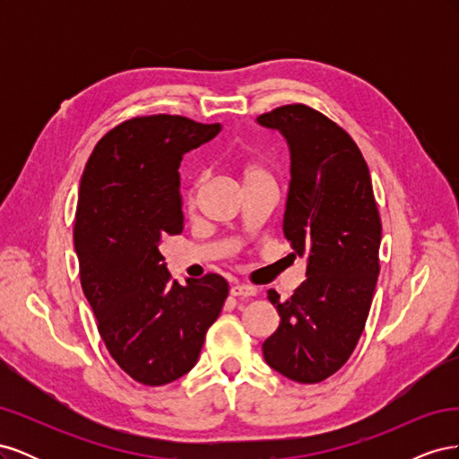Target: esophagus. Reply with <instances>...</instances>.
<instances>
[{"mask_svg": "<svg viewBox=\"0 0 459 459\" xmlns=\"http://www.w3.org/2000/svg\"><path fill=\"white\" fill-rule=\"evenodd\" d=\"M231 297H255L256 295V289L251 285H243V283H235L230 289Z\"/></svg>", "mask_w": 459, "mask_h": 459, "instance_id": "esophagus-1", "label": "esophagus"}]
</instances>
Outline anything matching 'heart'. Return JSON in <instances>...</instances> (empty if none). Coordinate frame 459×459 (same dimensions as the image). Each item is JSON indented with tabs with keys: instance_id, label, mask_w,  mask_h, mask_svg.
I'll return each instance as SVG.
<instances>
[{
	"instance_id": "1",
	"label": "heart",
	"mask_w": 459,
	"mask_h": 459,
	"mask_svg": "<svg viewBox=\"0 0 459 459\" xmlns=\"http://www.w3.org/2000/svg\"><path fill=\"white\" fill-rule=\"evenodd\" d=\"M241 176H243V184H248V182H255V179H258V178H266L268 174L264 172L256 162L245 160V162H241ZM195 191H197V184H193L187 191V203L189 204H193V201H195Z\"/></svg>"
}]
</instances>
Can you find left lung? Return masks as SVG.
I'll use <instances>...</instances> for the list:
<instances>
[{"label": "left lung", "mask_w": 459, "mask_h": 459, "mask_svg": "<svg viewBox=\"0 0 459 459\" xmlns=\"http://www.w3.org/2000/svg\"><path fill=\"white\" fill-rule=\"evenodd\" d=\"M290 152L283 233L307 280L287 300H268L280 327L262 344L266 364L297 383H319L354 352L379 275L381 218L369 169L352 137L307 105L260 115Z\"/></svg>", "instance_id": "1"}]
</instances>
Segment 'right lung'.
I'll return each instance as SVG.
<instances>
[{"label": "right lung", "instance_id": "right-lung-1", "mask_svg": "<svg viewBox=\"0 0 459 459\" xmlns=\"http://www.w3.org/2000/svg\"><path fill=\"white\" fill-rule=\"evenodd\" d=\"M220 130L186 117H137L101 137L82 174L74 224L82 289L108 354L149 386L197 364L228 299L218 273L186 285L170 280L159 251L164 235L184 230L179 162Z\"/></svg>", "mask_w": 459, "mask_h": 459}]
</instances>
